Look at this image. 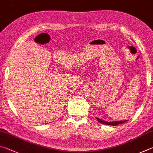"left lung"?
I'll use <instances>...</instances> for the list:
<instances>
[{
    "label": "left lung",
    "mask_w": 153,
    "mask_h": 153,
    "mask_svg": "<svg viewBox=\"0 0 153 153\" xmlns=\"http://www.w3.org/2000/svg\"><path fill=\"white\" fill-rule=\"evenodd\" d=\"M96 120H97L99 122L101 123V124H103L105 125H110V126H117L119 124H122L123 123L127 122V120H124V121H116V122H105L104 121V120L98 118V117H96Z\"/></svg>",
    "instance_id": "1"
}]
</instances>
